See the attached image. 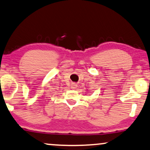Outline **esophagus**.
Instances as JSON below:
<instances>
[{"label":"esophagus","instance_id":"34e87169","mask_svg":"<svg viewBox=\"0 0 150 150\" xmlns=\"http://www.w3.org/2000/svg\"><path fill=\"white\" fill-rule=\"evenodd\" d=\"M71 88H72L73 90H75L77 87V85L76 83H72V84H71Z\"/></svg>","mask_w":150,"mask_h":150}]
</instances>
